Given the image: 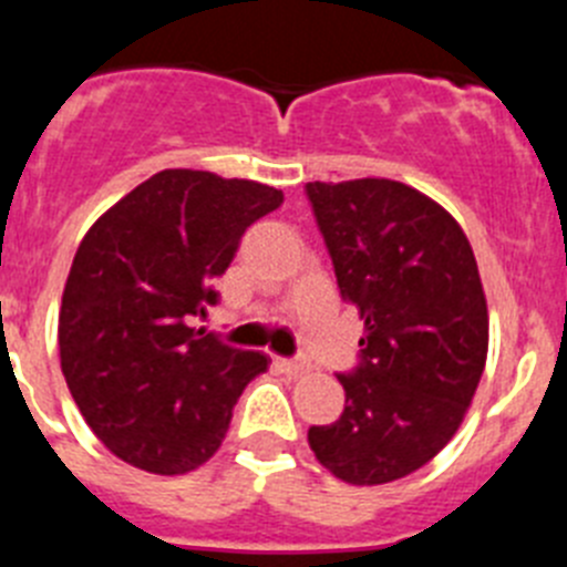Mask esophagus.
Masks as SVG:
<instances>
[{
    "mask_svg": "<svg viewBox=\"0 0 567 567\" xmlns=\"http://www.w3.org/2000/svg\"><path fill=\"white\" fill-rule=\"evenodd\" d=\"M275 365H278L284 374H303V372H307V363H300V360L278 358V360H275Z\"/></svg>",
    "mask_w": 567,
    "mask_h": 567,
    "instance_id": "1",
    "label": "esophagus"
}]
</instances>
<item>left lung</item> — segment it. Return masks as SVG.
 <instances>
[{
    "instance_id": "obj_1",
    "label": "left lung",
    "mask_w": 567,
    "mask_h": 567,
    "mask_svg": "<svg viewBox=\"0 0 567 567\" xmlns=\"http://www.w3.org/2000/svg\"><path fill=\"white\" fill-rule=\"evenodd\" d=\"M334 278L360 318L343 414L309 429L320 465L352 485L405 477L465 417L488 354V309L460 224L392 178L307 184Z\"/></svg>"
}]
</instances>
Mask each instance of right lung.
<instances>
[{
	"label": "right lung",
	"mask_w": 567,
	"mask_h": 567,
	"mask_svg": "<svg viewBox=\"0 0 567 567\" xmlns=\"http://www.w3.org/2000/svg\"><path fill=\"white\" fill-rule=\"evenodd\" d=\"M284 204L258 182L162 169L82 238L59 312V354L79 412L115 457L187 474L227 437L267 354L240 352L189 320L218 303L249 224Z\"/></svg>",
	"instance_id": "1"
}]
</instances>
